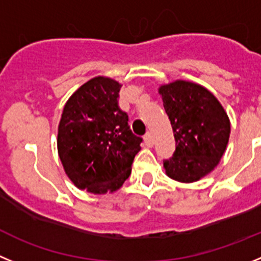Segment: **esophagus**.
I'll return each mask as SVG.
<instances>
[{
    "label": "esophagus",
    "instance_id": "obj_1",
    "mask_svg": "<svg viewBox=\"0 0 261 261\" xmlns=\"http://www.w3.org/2000/svg\"><path fill=\"white\" fill-rule=\"evenodd\" d=\"M144 142H145V144L148 145V147H152V145H153V135H152V133L145 134Z\"/></svg>",
    "mask_w": 261,
    "mask_h": 261
}]
</instances>
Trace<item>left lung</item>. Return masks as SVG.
Listing matches in <instances>:
<instances>
[{
  "label": "left lung",
  "mask_w": 261,
  "mask_h": 261,
  "mask_svg": "<svg viewBox=\"0 0 261 261\" xmlns=\"http://www.w3.org/2000/svg\"><path fill=\"white\" fill-rule=\"evenodd\" d=\"M175 139L173 157L164 161L169 178L182 183L201 179L226 151L230 121L224 107L205 87L175 81L159 87Z\"/></svg>",
  "instance_id": "8db88e82"
}]
</instances>
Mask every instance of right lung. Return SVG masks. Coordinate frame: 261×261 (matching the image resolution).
<instances>
[{
	"label": "right lung",
	"instance_id": "right-lung-1",
	"mask_svg": "<svg viewBox=\"0 0 261 261\" xmlns=\"http://www.w3.org/2000/svg\"><path fill=\"white\" fill-rule=\"evenodd\" d=\"M122 84L95 76L75 91L63 107L57 149L65 173L91 194L114 192L131 174L142 138L134 135L118 107Z\"/></svg>",
	"mask_w": 261,
	"mask_h": 261
}]
</instances>
